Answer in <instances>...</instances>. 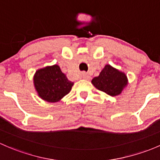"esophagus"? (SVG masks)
Listing matches in <instances>:
<instances>
[{
	"mask_svg": "<svg viewBox=\"0 0 160 160\" xmlns=\"http://www.w3.org/2000/svg\"><path fill=\"white\" fill-rule=\"evenodd\" d=\"M82 77H83V79H84V80H90V77L89 76L87 73H86L85 72H83V73H82Z\"/></svg>",
	"mask_w": 160,
	"mask_h": 160,
	"instance_id": "1",
	"label": "esophagus"
}]
</instances>
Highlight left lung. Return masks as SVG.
Masks as SVG:
<instances>
[{
  "mask_svg": "<svg viewBox=\"0 0 160 160\" xmlns=\"http://www.w3.org/2000/svg\"><path fill=\"white\" fill-rule=\"evenodd\" d=\"M92 84L100 91L111 97H117L122 93L128 85V78L124 72L107 64L98 77L92 80Z\"/></svg>",
  "mask_w": 160,
  "mask_h": 160,
  "instance_id": "1",
  "label": "left lung"
}]
</instances>
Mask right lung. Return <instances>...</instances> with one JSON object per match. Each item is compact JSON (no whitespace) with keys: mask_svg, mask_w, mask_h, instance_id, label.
<instances>
[{"mask_svg":"<svg viewBox=\"0 0 160 160\" xmlns=\"http://www.w3.org/2000/svg\"><path fill=\"white\" fill-rule=\"evenodd\" d=\"M38 97L48 102H60L71 90L73 82L68 80L58 64L40 68L33 77Z\"/></svg>","mask_w":160,"mask_h":160,"instance_id":"1","label":"right lung"}]
</instances>
